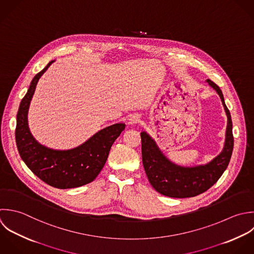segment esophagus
Here are the masks:
<instances>
[{
	"label": "esophagus",
	"instance_id": "obj_1",
	"mask_svg": "<svg viewBox=\"0 0 254 254\" xmlns=\"http://www.w3.org/2000/svg\"><path fill=\"white\" fill-rule=\"evenodd\" d=\"M139 121H140L139 116H138V115H133V116H131L130 119H129V124H130V125H135V124H137Z\"/></svg>",
	"mask_w": 254,
	"mask_h": 254
}]
</instances>
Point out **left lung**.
Listing matches in <instances>:
<instances>
[{"label":"left lung","mask_w":254,"mask_h":254,"mask_svg":"<svg viewBox=\"0 0 254 254\" xmlns=\"http://www.w3.org/2000/svg\"><path fill=\"white\" fill-rule=\"evenodd\" d=\"M206 82L220 96L228 118L224 147L218 156L206 164L181 166L167 158L156 141L146 131L140 132L142 163L145 173L151 186L164 196L171 198L198 196L210 189L220 179L230 163L234 149L232 117L220 87L210 79Z\"/></svg>","instance_id":"obj_1"}]
</instances>
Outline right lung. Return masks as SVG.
<instances>
[{"instance_id":"right-lung-1","label":"right lung","mask_w":254,"mask_h":254,"mask_svg":"<svg viewBox=\"0 0 254 254\" xmlns=\"http://www.w3.org/2000/svg\"><path fill=\"white\" fill-rule=\"evenodd\" d=\"M54 61H50L33 77L20 102L16 115L15 142L22 161L40 180L57 189L77 188L96 179L126 125L119 123L100 129L85 142L70 149H53L39 143L28 127V110L40 77Z\"/></svg>"}]
</instances>
